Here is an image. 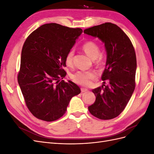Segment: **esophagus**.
<instances>
[{
	"mask_svg": "<svg viewBox=\"0 0 154 154\" xmlns=\"http://www.w3.org/2000/svg\"><path fill=\"white\" fill-rule=\"evenodd\" d=\"M88 91V89L87 88H84V87H82L81 88V91H82V92H87Z\"/></svg>",
	"mask_w": 154,
	"mask_h": 154,
	"instance_id": "34e87169",
	"label": "esophagus"
}]
</instances>
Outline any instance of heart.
Masks as SVG:
<instances>
[{"mask_svg":"<svg viewBox=\"0 0 154 154\" xmlns=\"http://www.w3.org/2000/svg\"><path fill=\"white\" fill-rule=\"evenodd\" d=\"M82 49L85 51V53L91 59L95 60L97 58L100 54V49L97 44L94 42L88 41L84 43L82 45ZM74 51L72 49L70 50L67 53L66 57V63L68 66H71L73 62ZM101 61L100 58L97 59V63H101ZM97 77V74L94 71H79L74 73L71 75V79L74 82L77 84L88 86L91 83V80H94Z\"/></svg>","mask_w":154,"mask_h":154,"instance_id":"b5f03b06","label":"heart"}]
</instances>
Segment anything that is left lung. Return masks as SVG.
<instances>
[{
	"label": "left lung",
	"instance_id": "obj_1",
	"mask_svg": "<svg viewBox=\"0 0 154 154\" xmlns=\"http://www.w3.org/2000/svg\"><path fill=\"white\" fill-rule=\"evenodd\" d=\"M83 32L105 44L106 62L101 80L109 82V85L92 89L96 101L88 107V110L98 119H113L123 111L135 89L137 62L134 46L124 31L110 22Z\"/></svg>",
	"mask_w": 154,
	"mask_h": 154
}]
</instances>
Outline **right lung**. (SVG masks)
<instances>
[{
	"mask_svg": "<svg viewBox=\"0 0 154 154\" xmlns=\"http://www.w3.org/2000/svg\"><path fill=\"white\" fill-rule=\"evenodd\" d=\"M56 23L44 24L22 47L18 82L26 104L35 117L53 122L66 113L70 100L81 92L66 76V57L82 32Z\"/></svg>",
	"mask_w": 154,
	"mask_h": 154,
	"instance_id": "obj_1",
	"label": "right lung"
}]
</instances>
